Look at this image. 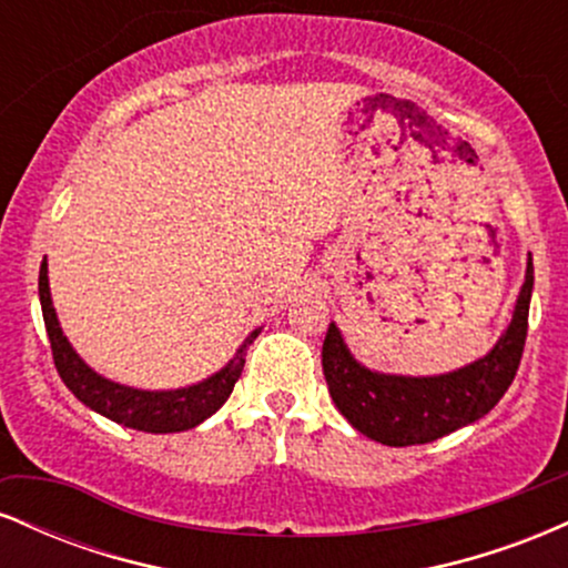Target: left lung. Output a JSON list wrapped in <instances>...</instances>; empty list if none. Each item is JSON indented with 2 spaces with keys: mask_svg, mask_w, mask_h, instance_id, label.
Here are the masks:
<instances>
[{
  "mask_svg": "<svg viewBox=\"0 0 568 568\" xmlns=\"http://www.w3.org/2000/svg\"><path fill=\"white\" fill-rule=\"evenodd\" d=\"M534 264L515 302L513 321L480 361L440 376L376 374L349 355L334 323L323 342V374L336 408L357 433L384 446L438 440L486 416L515 379L529 331Z\"/></svg>",
  "mask_w": 568,
  "mask_h": 568,
  "instance_id": "left-lung-1",
  "label": "left lung"
}]
</instances>
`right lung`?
<instances>
[{
	"label": "right lung",
	"mask_w": 568,
	"mask_h": 568,
	"mask_svg": "<svg viewBox=\"0 0 568 568\" xmlns=\"http://www.w3.org/2000/svg\"><path fill=\"white\" fill-rule=\"evenodd\" d=\"M39 302H42L44 328H48L50 349H53L55 368L61 374L63 384L88 408L98 410L106 419L116 422V425L141 429V433H181V429L197 427L207 416L216 414L226 403V397L232 395L234 382L243 374L247 344H253V338L258 336V331H253L245 338L243 347L237 349V355L219 374L207 376L205 382L181 389L149 393V389H133L125 387V384L103 379L101 374H95L77 355L69 338L63 336L61 323H58V315L53 310L48 283V262H42V266H39Z\"/></svg>",
	"instance_id": "1"
}]
</instances>
